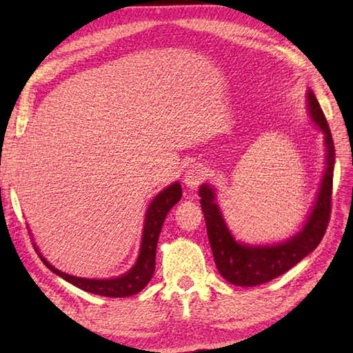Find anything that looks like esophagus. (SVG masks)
Masks as SVG:
<instances>
[{
	"mask_svg": "<svg viewBox=\"0 0 353 353\" xmlns=\"http://www.w3.org/2000/svg\"><path fill=\"white\" fill-rule=\"evenodd\" d=\"M206 171L201 165L196 163L191 165V167L185 172V185L188 190H197L201 185V182L206 179Z\"/></svg>",
	"mask_w": 353,
	"mask_h": 353,
	"instance_id": "esophagus-1",
	"label": "esophagus"
}]
</instances>
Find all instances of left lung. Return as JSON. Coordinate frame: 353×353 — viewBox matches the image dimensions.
Masks as SVG:
<instances>
[{
    "instance_id": "8db88e82",
    "label": "left lung",
    "mask_w": 353,
    "mask_h": 353,
    "mask_svg": "<svg viewBox=\"0 0 353 353\" xmlns=\"http://www.w3.org/2000/svg\"><path fill=\"white\" fill-rule=\"evenodd\" d=\"M308 110L312 121L325 133L326 170L312 212L297 235L276 245H247L235 241L224 223L220 208L215 203V191L206 183L200 186V205L205 214L215 265L224 279L236 287H256L287 273L290 268L308 256L325 236L332 209L335 147L323 110L312 91H308Z\"/></svg>"
}]
</instances>
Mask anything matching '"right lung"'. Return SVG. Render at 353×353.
Here are the masks:
<instances>
[{
  "label": "right lung",
  "mask_w": 353,
  "mask_h": 353,
  "mask_svg": "<svg viewBox=\"0 0 353 353\" xmlns=\"http://www.w3.org/2000/svg\"><path fill=\"white\" fill-rule=\"evenodd\" d=\"M182 199V186L179 182L170 185L167 190L161 191L150 203L145 215L144 232H142V243L141 252L137 264H134L125 274L115 277V279H85V277H77L66 274L61 270L52 267L50 262L42 258L39 250V258L47 265L52 273L63 277L65 281L76 285L77 288L92 292V294L106 296V297H129L137 294L141 290L145 288V285L153 277L156 267V245L165 216L170 212V209L174 206L179 200Z\"/></svg>",
  "instance_id": "1"
}]
</instances>
